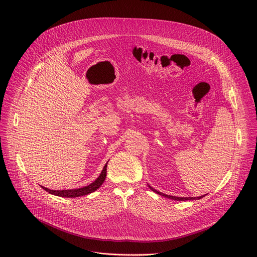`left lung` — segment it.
<instances>
[{
    "instance_id": "8db88e82",
    "label": "left lung",
    "mask_w": 257,
    "mask_h": 257,
    "mask_svg": "<svg viewBox=\"0 0 257 257\" xmlns=\"http://www.w3.org/2000/svg\"><path fill=\"white\" fill-rule=\"evenodd\" d=\"M149 187H150L154 192H156V193H158V194H160V195H162V196H164V197H167V198H170V199H173V200H178V201H181V200H195V199H200V198H202V197H204V196L206 195V194H205V195H201V196H198V197H177V196H172V195L164 194V193H162V192H160V191L154 189V188L151 187L150 185H149Z\"/></svg>"
}]
</instances>
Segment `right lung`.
I'll return each mask as SVG.
<instances>
[{"mask_svg":"<svg viewBox=\"0 0 257 257\" xmlns=\"http://www.w3.org/2000/svg\"><path fill=\"white\" fill-rule=\"evenodd\" d=\"M106 166H107V163L104 165L100 175L97 177V179L95 181H93L91 184H89L87 186H84L82 188L68 189V190H51V189L46 188L44 186H42V188L45 189L46 191H48L49 193L60 196V197H79V196L87 195L89 193L94 192L95 190H97L101 186V184H102L105 177H106Z\"/></svg>","mask_w":257,"mask_h":257,"instance_id":"1","label":"right lung"}]
</instances>
